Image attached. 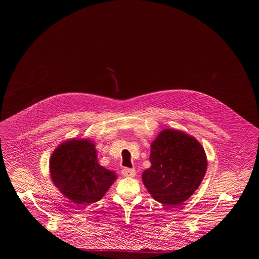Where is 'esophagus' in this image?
Listing matches in <instances>:
<instances>
[{"instance_id":"34e87169","label":"esophagus","mask_w":259,"mask_h":259,"mask_svg":"<svg viewBox=\"0 0 259 259\" xmlns=\"http://www.w3.org/2000/svg\"><path fill=\"white\" fill-rule=\"evenodd\" d=\"M122 174H123L124 176H126V177H134L135 174H136V172H135L134 169L124 168V169L122 170Z\"/></svg>"}]
</instances>
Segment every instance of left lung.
I'll return each mask as SVG.
<instances>
[{"label": "left lung", "instance_id": "8db88e82", "mask_svg": "<svg viewBox=\"0 0 259 259\" xmlns=\"http://www.w3.org/2000/svg\"><path fill=\"white\" fill-rule=\"evenodd\" d=\"M151 168L142 181L152 197L166 206L187 201L199 188L206 170L204 147L182 131L165 129L151 146Z\"/></svg>", "mask_w": 259, "mask_h": 259}]
</instances>
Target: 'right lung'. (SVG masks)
<instances>
[{
  "mask_svg": "<svg viewBox=\"0 0 259 259\" xmlns=\"http://www.w3.org/2000/svg\"><path fill=\"white\" fill-rule=\"evenodd\" d=\"M49 167L56 188L76 204L99 201L117 179L114 171L98 164L95 144L88 139L61 143L53 152Z\"/></svg>",
  "mask_w": 259,
  "mask_h": 259,
  "instance_id": "1",
  "label": "right lung"
}]
</instances>
